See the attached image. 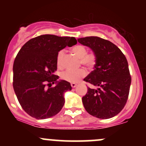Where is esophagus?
Segmentation results:
<instances>
[{"label":"esophagus","mask_w":146,"mask_h":146,"mask_svg":"<svg viewBox=\"0 0 146 146\" xmlns=\"http://www.w3.org/2000/svg\"><path fill=\"white\" fill-rule=\"evenodd\" d=\"M70 85H71L72 88H76V87L77 86V85H76V83H71V84H70Z\"/></svg>","instance_id":"34e87169"}]
</instances>
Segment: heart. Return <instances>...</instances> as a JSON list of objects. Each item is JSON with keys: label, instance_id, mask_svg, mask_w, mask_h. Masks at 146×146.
Here are the masks:
<instances>
[{"label": "heart", "instance_id": "heart-1", "mask_svg": "<svg viewBox=\"0 0 146 146\" xmlns=\"http://www.w3.org/2000/svg\"><path fill=\"white\" fill-rule=\"evenodd\" d=\"M72 51L80 58V63L86 67L91 68L95 64L96 56L93 54H88L86 48L82 45H77L72 48ZM64 51H60L57 55L56 64L58 67L62 66L63 58H64ZM86 70L83 68L78 69L77 70H66L61 74V77L63 80L69 82H78L80 79L86 76Z\"/></svg>", "mask_w": 146, "mask_h": 146}]
</instances>
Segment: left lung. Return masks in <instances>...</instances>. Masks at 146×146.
I'll use <instances>...</instances> for the list:
<instances>
[{
    "instance_id": "8db88e82",
    "label": "left lung",
    "mask_w": 146,
    "mask_h": 146,
    "mask_svg": "<svg viewBox=\"0 0 146 146\" xmlns=\"http://www.w3.org/2000/svg\"><path fill=\"white\" fill-rule=\"evenodd\" d=\"M78 42L96 56L95 69L84 80L98 88H88L82 98L84 107L97 118H111L123 110L129 97L131 78L127 60L117 46L98 36L79 38Z\"/></svg>"
}]
</instances>
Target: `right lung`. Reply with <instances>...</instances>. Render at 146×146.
Here are the masks:
<instances>
[{"mask_svg": "<svg viewBox=\"0 0 146 146\" xmlns=\"http://www.w3.org/2000/svg\"><path fill=\"white\" fill-rule=\"evenodd\" d=\"M77 44L75 37L44 35L23 46L13 64V88L23 110L37 119L54 117L64 107V93L71 90L70 82L58 80V51ZM56 86L51 88L52 84ZM46 86H48L47 88Z\"/></svg>", "mask_w": 146, "mask_h": 146, "instance_id": "right-lung-1", "label": "right lung"}]
</instances>
